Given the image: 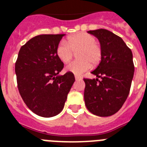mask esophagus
<instances>
[{"label": "esophagus", "mask_w": 147, "mask_h": 147, "mask_svg": "<svg viewBox=\"0 0 147 147\" xmlns=\"http://www.w3.org/2000/svg\"><path fill=\"white\" fill-rule=\"evenodd\" d=\"M75 78H76V81H80V80L82 79V77L79 76H75Z\"/></svg>", "instance_id": "obj_1"}]
</instances>
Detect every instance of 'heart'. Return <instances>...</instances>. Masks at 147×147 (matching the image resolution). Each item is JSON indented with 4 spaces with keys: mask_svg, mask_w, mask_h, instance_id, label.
Listing matches in <instances>:
<instances>
[{
    "mask_svg": "<svg viewBox=\"0 0 147 147\" xmlns=\"http://www.w3.org/2000/svg\"><path fill=\"white\" fill-rule=\"evenodd\" d=\"M80 60L73 61L66 66L69 72L80 76L92 66H98L102 60V48L96 42V38L86 33H79L70 36L66 42L62 41L56 49L57 56L62 62L68 63L72 58L73 52H78Z\"/></svg>",
    "mask_w": 147,
    "mask_h": 147,
    "instance_id": "heart-1",
    "label": "heart"
}]
</instances>
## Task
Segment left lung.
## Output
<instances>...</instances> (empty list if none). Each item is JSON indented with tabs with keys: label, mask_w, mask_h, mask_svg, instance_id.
<instances>
[{
	"label": "left lung",
	"mask_w": 147,
	"mask_h": 147,
	"mask_svg": "<svg viewBox=\"0 0 147 147\" xmlns=\"http://www.w3.org/2000/svg\"><path fill=\"white\" fill-rule=\"evenodd\" d=\"M87 33L98 39L102 56L91 71L96 78L84 79L85 105L95 115L109 117L122 108L129 94L134 71L132 52L121 37L108 30Z\"/></svg>",
	"instance_id": "left-lung-1"
}]
</instances>
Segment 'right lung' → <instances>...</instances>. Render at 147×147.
<instances>
[{
    "label": "right lung",
    "instance_id": "1",
    "mask_svg": "<svg viewBox=\"0 0 147 147\" xmlns=\"http://www.w3.org/2000/svg\"><path fill=\"white\" fill-rule=\"evenodd\" d=\"M65 34H42L20 49L15 71L22 99L31 111L42 117L57 115L63 109L75 82L74 74L58 75L63 63L56 49Z\"/></svg>",
    "mask_w": 147,
    "mask_h": 147
}]
</instances>
